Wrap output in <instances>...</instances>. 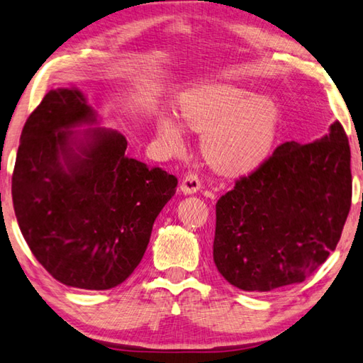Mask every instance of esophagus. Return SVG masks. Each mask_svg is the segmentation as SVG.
I'll list each match as a JSON object with an SVG mask.
<instances>
[{
  "instance_id": "obj_1",
  "label": "esophagus",
  "mask_w": 363,
  "mask_h": 363,
  "mask_svg": "<svg viewBox=\"0 0 363 363\" xmlns=\"http://www.w3.org/2000/svg\"><path fill=\"white\" fill-rule=\"evenodd\" d=\"M201 189V181L199 174L189 173L181 182V190L184 194H196Z\"/></svg>"
}]
</instances>
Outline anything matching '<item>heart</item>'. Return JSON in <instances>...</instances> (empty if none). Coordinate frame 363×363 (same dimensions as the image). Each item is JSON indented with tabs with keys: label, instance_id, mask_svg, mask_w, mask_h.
<instances>
[{
	"label": "heart",
	"instance_id": "b5f03b06",
	"mask_svg": "<svg viewBox=\"0 0 363 363\" xmlns=\"http://www.w3.org/2000/svg\"><path fill=\"white\" fill-rule=\"evenodd\" d=\"M181 116L189 128L203 133L206 160L227 174L259 167L278 131V108L269 98L227 84L190 91L181 101ZM157 133L171 147L181 146L184 140L182 125L173 117H162Z\"/></svg>",
	"mask_w": 363,
	"mask_h": 363
}]
</instances>
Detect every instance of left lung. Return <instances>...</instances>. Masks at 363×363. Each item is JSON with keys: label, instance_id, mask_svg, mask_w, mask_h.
Masks as SVG:
<instances>
[{"label": "left lung", "instance_id": "8db88e82", "mask_svg": "<svg viewBox=\"0 0 363 363\" xmlns=\"http://www.w3.org/2000/svg\"><path fill=\"white\" fill-rule=\"evenodd\" d=\"M351 200V149L340 122L318 141L281 144L217 201V269L247 292L303 282L337 247Z\"/></svg>", "mask_w": 363, "mask_h": 363}]
</instances>
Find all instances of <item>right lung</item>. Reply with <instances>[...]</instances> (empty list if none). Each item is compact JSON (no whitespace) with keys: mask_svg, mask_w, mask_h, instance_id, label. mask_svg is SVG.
<instances>
[{"mask_svg":"<svg viewBox=\"0 0 363 363\" xmlns=\"http://www.w3.org/2000/svg\"><path fill=\"white\" fill-rule=\"evenodd\" d=\"M96 122L74 89L50 90L26 118L12 173V201L33 255L68 287L108 291L140 265L155 217L177 179L130 159L114 130Z\"/></svg>","mask_w":363,"mask_h":363,"instance_id":"obj_1","label":"right lung"}]
</instances>
